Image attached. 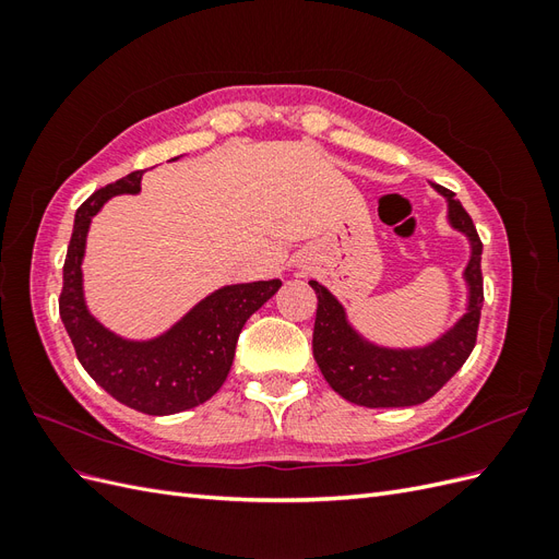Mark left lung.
<instances>
[{
  "label": "left lung",
  "mask_w": 559,
  "mask_h": 559,
  "mask_svg": "<svg viewBox=\"0 0 559 559\" xmlns=\"http://www.w3.org/2000/svg\"><path fill=\"white\" fill-rule=\"evenodd\" d=\"M436 191L448 200L450 226L462 230L471 242V259L464 270L468 308L438 341L413 349H392L368 343L349 326L345 308L333 294L319 282H310L317 294L312 333L314 361L333 392L366 408H405V405L425 403L464 366L476 347L483 308V242L468 212L454 193L443 186H436Z\"/></svg>",
  "instance_id": "obj_1"
}]
</instances>
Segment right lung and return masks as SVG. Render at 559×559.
Listing matches in <instances>:
<instances>
[{"label":"right lung","instance_id":"right-lung-1","mask_svg":"<svg viewBox=\"0 0 559 559\" xmlns=\"http://www.w3.org/2000/svg\"><path fill=\"white\" fill-rule=\"evenodd\" d=\"M144 170L107 183L76 210L62 265L60 317L88 376L128 408L175 415L212 399L228 378L245 321L282 286L280 280L230 284L210 294L154 341H126L88 312L81 261L91 218L121 193H140Z\"/></svg>","mask_w":559,"mask_h":559}]
</instances>
